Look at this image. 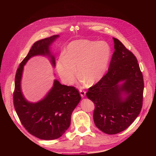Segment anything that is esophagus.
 I'll list each match as a JSON object with an SVG mask.
<instances>
[{"label":"esophagus","mask_w":156,"mask_h":156,"mask_svg":"<svg viewBox=\"0 0 156 156\" xmlns=\"http://www.w3.org/2000/svg\"><path fill=\"white\" fill-rule=\"evenodd\" d=\"M80 95L82 98H84L86 95V91H84V90H80Z\"/></svg>","instance_id":"obj_1"}]
</instances>
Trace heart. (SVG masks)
Segmentation results:
<instances>
[{
	"label": "heart",
	"instance_id": "b5f03b06",
	"mask_svg": "<svg viewBox=\"0 0 156 156\" xmlns=\"http://www.w3.org/2000/svg\"><path fill=\"white\" fill-rule=\"evenodd\" d=\"M111 57V49L104 41L76 40L68 44L56 63L57 72L66 84H72L77 70L83 83L94 85L104 76Z\"/></svg>",
	"mask_w": 156,
	"mask_h": 156
}]
</instances>
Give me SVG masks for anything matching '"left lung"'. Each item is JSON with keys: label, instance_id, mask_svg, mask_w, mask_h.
I'll list each match as a JSON object with an SVG mask.
<instances>
[{"label": "left lung", "instance_id": "obj_1", "mask_svg": "<svg viewBox=\"0 0 156 156\" xmlns=\"http://www.w3.org/2000/svg\"><path fill=\"white\" fill-rule=\"evenodd\" d=\"M113 40L115 51L108 72L86 93L94 104L96 126L108 135L120 133L135 121L142 108L144 90L136 57L119 39Z\"/></svg>", "mask_w": 156, "mask_h": 156}]
</instances>
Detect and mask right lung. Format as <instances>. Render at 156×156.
Wrapping results in <instances>:
<instances>
[{"label":"right lung","mask_w":156,"mask_h":156,"mask_svg":"<svg viewBox=\"0 0 156 156\" xmlns=\"http://www.w3.org/2000/svg\"><path fill=\"white\" fill-rule=\"evenodd\" d=\"M58 37L59 35H54L36 41L20 64L15 80L13 104L16 112L30 134L44 140H55L64 134L70 125L73 111L81 100L75 87L63 85L56 79L46 95L36 102L28 101L22 93L21 81L24 66L31 57H48L55 67V56L51 46Z\"/></svg>","instance_id":"right-lung-1"}]
</instances>
